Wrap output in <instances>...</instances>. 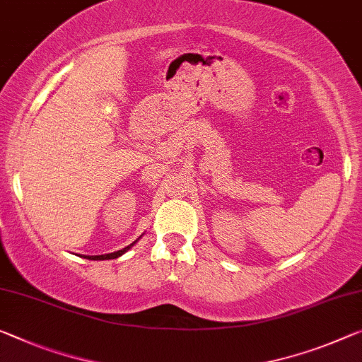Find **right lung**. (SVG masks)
I'll return each mask as SVG.
<instances>
[{
  "instance_id": "add662e5",
  "label": "right lung",
  "mask_w": 362,
  "mask_h": 362,
  "mask_svg": "<svg viewBox=\"0 0 362 362\" xmlns=\"http://www.w3.org/2000/svg\"><path fill=\"white\" fill-rule=\"evenodd\" d=\"M136 244V241L132 243V244H129V246L127 247H124V249H121V251H116V252H111V254H103V255H87V259H90V260H108V259H116V257H119V255H123L127 249H131L132 246H134Z\"/></svg>"
}]
</instances>
